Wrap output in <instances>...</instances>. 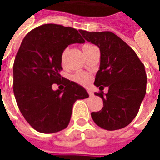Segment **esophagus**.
<instances>
[{"mask_svg":"<svg viewBox=\"0 0 160 160\" xmlns=\"http://www.w3.org/2000/svg\"><path fill=\"white\" fill-rule=\"evenodd\" d=\"M87 92H88V94H89L90 96H92V95H93V93H92V91H91L90 89H88V90H87Z\"/></svg>","mask_w":160,"mask_h":160,"instance_id":"esophagus-1","label":"esophagus"}]
</instances>
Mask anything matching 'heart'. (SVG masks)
Returning <instances> with one entry per match:
<instances>
[{"mask_svg":"<svg viewBox=\"0 0 160 160\" xmlns=\"http://www.w3.org/2000/svg\"><path fill=\"white\" fill-rule=\"evenodd\" d=\"M92 47H94L93 45H92L90 43H85L82 45V50H83L84 54L86 52H87L88 50L90 49H92ZM67 52V49H65L64 51L62 54V56H61V62L63 64L64 62V57H65V55H66ZM90 75L89 74H87L86 73H82V72H79V73H77L76 74H74V76H73V80H75L76 82L80 84H82V85H86L87 84L89 81H90Z\"/></svg>","mask_w":160,"mask_h":160,"instance_id":"obj_1","label":"heart"}]
</instances>
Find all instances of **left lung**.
<instances>
[{"label": "left lung", "mask_w": 160, "mask_h": 160, "mask_svg": "<svg viewBox=\"0 0 160 160\" xmlns=\"http://www.w3.org/2000/svg\"><path fill=\"white\" fill-rule=\"evenodd\" d=\"M79 32L100 49V67L94 85L99 87L95 95L103 99L104 107L92 112V118L106 130L126 127L136 117L146 94L144 64L131 47L111 32ZM105 86L109 88L106 94L102 92Z\"/></svg>", "instance_id": "1"}]
</instances>
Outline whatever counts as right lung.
I'll return each instance as SVG.
<instances>
[{
    "label": "right lung",
    "instance_id": "1",
    "mask_svg": "<svg viewBox=\"0 0 160 160\" xmlns=\"http://www.w3.org/2000/svg\"><path fill=\"white\" fill-rule=\"evenodd\" d=\"M76 42H85L76 29L45 24L25 37L16 55V102L26 122L40 133L50 134L66 128L74 102L89 97L81 86L60 74L63 50ZM53 83L63 84L64 89L54 91Z\"/></svg>",
    "mask_w": 160,
    "mask_h": 160
}]
</instances>
